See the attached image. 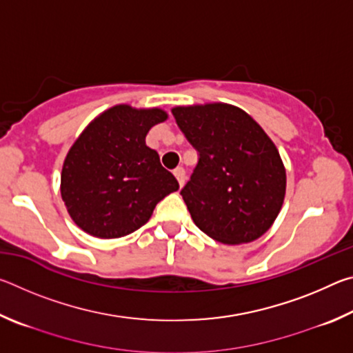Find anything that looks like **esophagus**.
<instances>
[{"instance_id":"34e87169","label":"esophagus","mask_w":353,"mask_h":353,"mask_svg":"<svg viewBox=\"0 0 353 353\" xmlns=\"http://www.w3.org/2000/svg\"><path fill=\"white\" fill-rule=\"evenodd\" d=\"M172 172H174V176L177 179L179 185H181V187H183V183H185V170L182 168V166H179V168H176Z\"/></svg>"}]
</instances>
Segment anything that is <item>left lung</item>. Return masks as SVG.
<instances>
[{"label":"left lung","instance_id":"1","mask_svg":"<svg viewBox=\"0 0 353 353\" xmlns=\"http://www.w3.org/2000/svg\"><path fill=\"white\" fill-rule=\"evenodd\" d=\"M171 112L199 152L181 191L194 224L224 244L259 240L279 216L286 193V170L274 141L236 105H177Z\"/></svg>","mask_w":353,"mask_h":353}]
</instances>
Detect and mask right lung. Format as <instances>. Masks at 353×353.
Here are the masks:
<instances>
[{"label":"right lung","instance_id":"1","mask_svg":"<svg viewBox=\"0 0 353 353\" xmlns=\"http://www.w3.org/2000/svg\"><path fill=\"white\" fill-rule=\"evenodd\" d=\"M168 119L159 107L117 104L92 119L63 160L61 194L74 224L110 240L132 234L179 182L146 145L152 126Z\"/></svg>","mask_w":353,"mask_h":353}]
</instances>
